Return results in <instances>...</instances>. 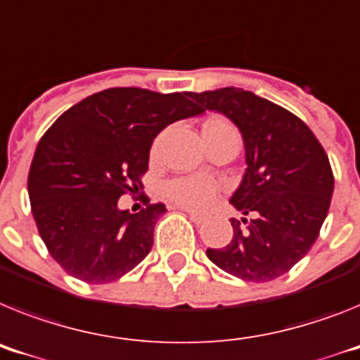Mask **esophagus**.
<instances>
[{
    "instance_id": "34e87169",
    "label": "esophagus",
    "mask_w": 360,
    "mask_h": 360,
    "mask_svg": "<svg viewBox=\"0 0 360 360\" xmlns=\"http://www.w3.org/2000/svg\"><path fill=\"white\" fill-rule=\"evenodd\" d=\"M184 211H186L187 217L191 218V220H193V222H195V224H202V222H204V220H205L204 214H198V213H195V211H191V210H184Z\"/></svg>"
}]
</instances>
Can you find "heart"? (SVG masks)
<instances>
[{
	"label": "heart",
	"mask_w": 360,
	"mask_h": 360,
	"mask_svg": "<svg viewBox=\"0 0 360 360\" xmlns=\"http://www.w3.org/2000/svg\"><path fill=\"white\" fill-rule=\"evenodd\" d=\"M205 127H227L222 122H210ZM217 184L207 176L193 174L169 180L164 186V193L169 200L187 207V210H207L217 198Z\"/></svg>",
	"instance_id": "b5f03b06"
}]
</instances>
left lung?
Returning a JSON list of instances; mask_svg holds the SVG:
<instances>
[{"label": "left lung", "mask_w": 360, "mask_h": 360, "mask_svg": "<svg viewBox=\"0 0 360 360\" xmlns=\"http://www.w3.org/2000/svg\"><path fill=\"white\" fill-rule=\"evenodd\" d=\"M189 98L240 131L248 167L229 202L253 217L231 218V242L205 253L242 281L282 276L311 250L330 210L335 180L328 155L302 120L255 92L224 87Z\"/></svg>", "instance_id": "8db88e82"}]
</instances>
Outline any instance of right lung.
Wrapping results in <instances>:
<instances>
[{
  "instance_id": "right-lung-1",
  "label": "right lung",
  "mask_w": 360,
  "mask_h": 360,
  "mask_svg": "<svg viewBox=\"0 0 360 360\" xmlns=\"http://www.w3.org/2000/svg\"><path fill=\"white\" fill-rule=\"evenodd\" d=\"M187 92L115 87L65 110L39 140L29 171V198L39 236L69 275L89 284L118 281L153 248L164 204L140 213L118 198L138 189L156 134L204 109Z\"/></svg>"
}]
</instances>
